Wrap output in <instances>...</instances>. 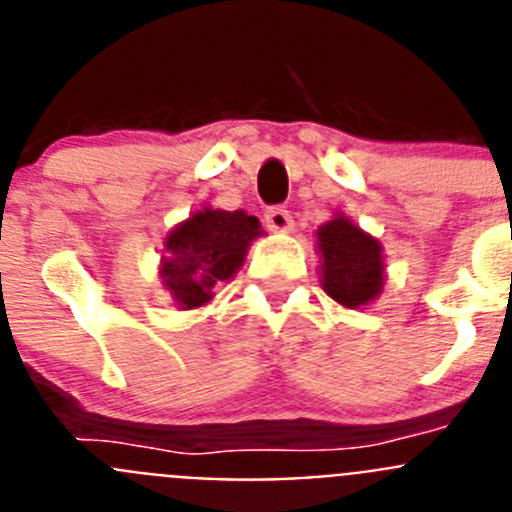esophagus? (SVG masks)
I'll use <instances>...</instances> for the list:
<instances>
[{
    "label": "esophagus",
    "instance_id": "34e87169",
    "mask_svg": "<svg viewBox=\"0 0 512 512\" xmlns=\"http://www.w3.org/2000/svg\"><path fill=\"white\" fill-rule=\"evenodd\" d=\"M264 220L266 225H269V230H274V233H289L292 225H295L292 215H289L284 207H271V210H266Z\"/></svg>",
    "mask_w": 512,
    "mask_h": 512
}]
</instances>
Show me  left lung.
Listing matches in <instances>:
<instances>
[{
    "label": "left lung",
    "instance_id": "1",
    "mask_svg": "<svg viewBox=\"0 0 512 512\" xmlns=\"http://www.w3.org/2000/svg\"><path fill=\"white\" fill-rule=\"evenodd\" d=\"M315 238L320 256V284L330 300L348 310H359L382 295L387 269L379 238L361 230L341 212L320 225Z\"/></svg>",
    "mask_w": 512,
    "mask_h": 512
}]
</instances>
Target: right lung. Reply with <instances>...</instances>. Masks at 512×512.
Wrapping results in <instances>:
<instances>
[{
  "instance_id": "obj_1",
  "label": "right lung",
  "mask_w": 512,
  "mask_h": 512,
  "mask_svg": "<svg viewBox=\"0 0 512 512\" xmlns=\"http://www.w3.org/2000/svg\"><path fill=\"white\" fill-rule=\"evenodd\" d=\"M266 235L259 217L246 210H215L205 205L166 233L158 277L179 310H197L215 289L241 271L256 238Z\"/></svg>"
}]
</instances>
